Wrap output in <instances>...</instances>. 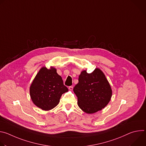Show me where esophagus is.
Returning a JSON list of instances; mask_svg holds the SVG:
<instances>
[{
	"mask_svg": "<svg viewBox=\"0 0 146 146\" xmlns=\"http://www.w3.org/2000/svg\"><path fill=\"white\" fill-rule=\"evenodd\" d=\"M73 89V86H70V87H69V90L70 91H72Z\"/></svg>",
	"mask_w": 146,
	"mask_h": 146,
	"instance_id": "34e87169",
	"label": "esophagus"
}]
</instances>
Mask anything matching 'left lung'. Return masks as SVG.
<instances>
[{"instance_id": "obj_1", "label": "left lung", "mask_w": 146, "mask_h": 146, "mask_svg": "<svg viewBox=\"0 0 146 146\" xmlns=\"http://www.w3.org/2000/svg\"><path fill=\"white\" fill-rule=\"evenodd\" d=\"M73 91L77 97L78 106L88 114L95 113L105 108L112 96L109 81L98 68L91 73L82 71Z\"/></svg>"}]
</instances>
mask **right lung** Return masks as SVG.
I'll list each match as a JSON object with an SVG mask.
<instances>
[{"mask_svg":"<svg viewBox=\"0 0 146 146\" xmlns=\"http://www.w3.org/2000/svg\"><path fill=\"white\" fill-rule=\"evenodd\" d=\"M56 69L41 68L30 87V96L35 105L43 110L48 111L56 106L62 95L68 92Z\"/></svg>","mask_w":146,"mask_h":146,"instance_id":"1","label":"right lung"}]
</instances>
